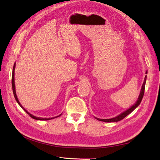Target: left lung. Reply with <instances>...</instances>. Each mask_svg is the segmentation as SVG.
Segmentation results:
<instances>
[{
  "instance_id": "left-lung-1",
  "label": "left lung",
  "mask_w": 160,
  "mask_h": 160,
  "mask_svg": "<svg viewBox=\"0 0 160 160\" xmlns=\"http://www.w3.org/2000/svg\"><path fill=\"white\" fill-rule=\"evenodd\" d=\"M146 74H147V71L146 72ZM146 81H147V76H145L144 77V82L142 83V88H141V90H140V93L139 94V97L138 98V100L137 101L135 102L134 105H133L131 106V108H129L128 109L125 110V112H123L122 113H120V114L118 115L117 116L114 117V118H109V119H101V118H94L96 119H97L98 120H100V121H102V122H118L120 121V120H122L124 118H125V117L129 115V113H131L132 112L133 110L136 109V108H138L139 105L140 104V102L142 101V99L143 98V96H144V89H145V84H146Z\"/></svg>"
}]
</instances>
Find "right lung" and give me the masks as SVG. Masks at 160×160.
<instances>
[{
    "instance_id": "add662e5",
    "label": "right lung",
    "mask_w": 160,
    "mask_h": 160,
    "mask_svg": "<svg viewBox=\"0 0 160 160\" xmlns=\"http://www.w3.org/2000/svg\"><path fill=\"white\" fill-rule=\"evenodd\" d=\"M15 67H16V62L14 63V65H13V70H12V89H13V95H14V97H15V98H16V101H17V102L18 103V105L20 106L21 108H22L24 111H25L28 114H29L32 118H33V119H35V120H51V119H52V118H57V117H59V116H60L62 115V113L61 114H59V116H55V117H52V118H42V117H37V116H33V115H32L31 113H30L29 112H28L27 110L24 109L23 107H22V105L20 104V102H19V101H18V97H17V95H16V87H15V79H14V72H15Z\"/></svg>"
}]
</instances>
